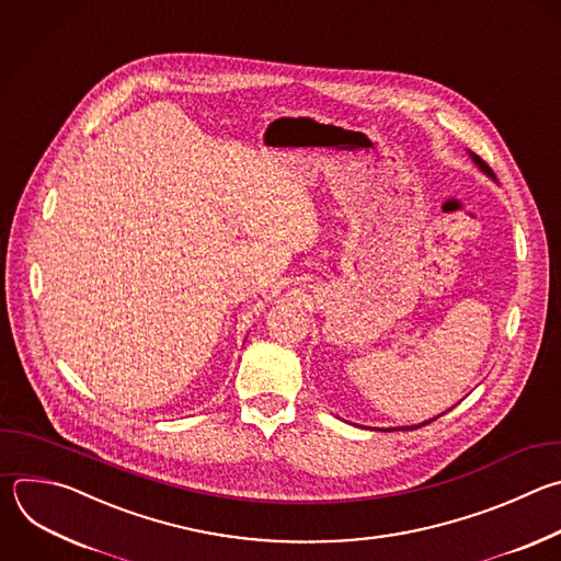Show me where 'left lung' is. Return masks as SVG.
Instances as JSON below:
<instances>
[{"instance_id":"obj_1","label":"left lung","mask_w":561,"mask_h":561,"mask_svg":"<svg viewBox=\"0 0 561 561\" xmlns=\"http://www.w3.org/2000/svg\"><path fill=\"white\" fill-rule=\"evenodd\" d=\"M467 153H469V158L473 160V164H476V167H478V169H480V171H482L484 175H489L491 180H495V173L491 171V167H489V164H486V162H484V160H482V158H480L478 153H473V151H469V149H467ZM443 414H445V412H443ZM443 414H440V416H443ZM436 419H438V416H436ZM436 419H430V421H425V423H419V425H410V427H386V430H383V427H379V432H397V430H416V427H423V425H427V423H432V421H436Z\"/></svg>"}]
</instances>
